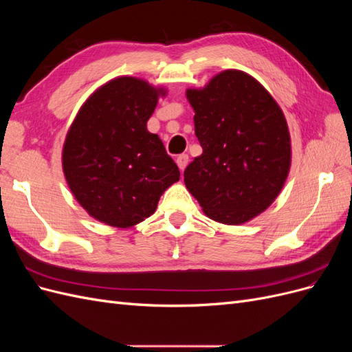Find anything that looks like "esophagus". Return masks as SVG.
<instances>
[{"label":"esophagus","instance_id":"esophagus-1","mask_svg":"<svg viewBox=\"0 0 352 352\" xmlns=\"http://www.w3.org/2000/svg\"><path fill=\"white\" fill-rule=\"evenodd\" d=\"M188 162H189V157H188V154H180V155H177V158H176V163H177L179 168L182 170V172L185 170V167H186Z\"/></svg>","mask_w":352,"mask_h":352}]
</instances>
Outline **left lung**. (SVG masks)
<instances>
[{"mask_svg":"<svg viewBox=\"0 0 352 352\" xmlns=\"http://www.w3.org/2000/svg\"><path fill=\"white\" fill-rule=\"evenodd\" d=\"M202 154L184 173L202 211L223 225H242L278 198L291 168L283 111L263 85L241 70L186 89Z\"/></svg>","mask_w":352,"mask_h":352,"instance_id":"left-lung-1","label":"left lung"}]
</instances>
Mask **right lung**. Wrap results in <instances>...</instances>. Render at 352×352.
Masks as SVG:
<instances>
[{
  "label": "right lung",
  "instance_id": "right-lung-1",
  "mask_svg": "<svg viewBox=\"0 0 352 352\" xmlns=\"http://www.w3.org/2000/svg\"><path fill=\"white\" fill-rule=\"evenodd\" d=\"M164 88L120 76L83 102L63 145V172L73 197L105 225L127 229L154 214L180 172L146 122Z\"/></svg>",
  "mask_w": 352,
  "mask_h": 352
}]
</instances>
